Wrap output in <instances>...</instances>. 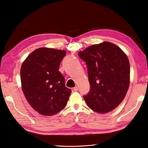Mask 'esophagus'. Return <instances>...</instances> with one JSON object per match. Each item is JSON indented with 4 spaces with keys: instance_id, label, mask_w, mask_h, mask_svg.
<instances>
[{
    "instance_id": "1",
    "label": "esophagus",
    "mask_w": 148,
    "mask_h": 148,
    "mask_svg": "<svg viewBox=\"0 0 148 148\" xmlns=\"http://www.w3.org/2000/svg\"><path fill=\"white\" fill-rule=\"evenodd\" d=\"M73 91H75V92H77V91H78V87L77 86H75V87H74L73 88Z\"/></svg>"
}]
</instances>
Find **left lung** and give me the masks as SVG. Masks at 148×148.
Here are the masks:
<instances>
[{
  "instance_id": "8db88e82",
  "label": "left lung",
  "mask_w": 148,
  "mask_h": 148,
  "mask_svg": "<svg viewBox=\"0 0 148 148\" xmlns=\"http://www.w3.org/2000/svg\"><path fill=\"white\" fill-rule=\"evenodd\" d=\"M88 67L90 91L83 96L89 108L106 114L123 101L130 82L128 57L110 42L94 44L78 53Z\"/></svg>"
}]
</instances>
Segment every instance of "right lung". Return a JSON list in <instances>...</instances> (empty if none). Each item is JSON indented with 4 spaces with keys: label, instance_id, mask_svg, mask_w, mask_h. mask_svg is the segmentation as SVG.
Wrapping results in <instances>:
<instances>
[{
    "label": "right lung",
    "instance_id": "add662e5",
    "mask_svg": "<svg viewBox=\"0 0 148 148\" xmlns=\"http://www.w3.org/2000/svg\"><path fill=\"white\" fill-rule=\"evenodd\" d=\"M66 51L36 49L21 65V89L31 106L40 114L51 116L63 110L71 91L65 85L59 65Z\"/></svg>",
    "mask_w": 148,
    "mask_h": 148
}]
</instances>
